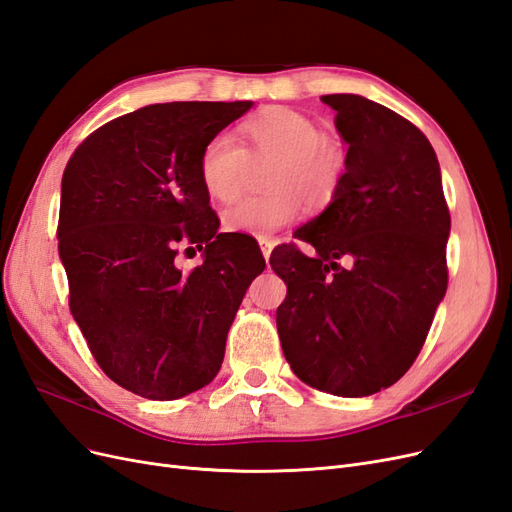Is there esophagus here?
I'll return each mask as SVG.
<instances>
[{
  "label": "esophagus",
  "instance_id": "obj_1",
  "mask_svg": "<svg viewBox=\"0 0 512 512\" xmlns=\"http://www.w3.org/2000/svg\"><path fill=\"white\" fill-rule=\"evenodd\" d=\"M258 243H260L262 256H265V260H269V256H271V252H273V247H275V241H273V239H269V237H260V239H258Z\"/></svg>",
  "mask_w": 512,
  "mask_h": 512
}]
</instances>
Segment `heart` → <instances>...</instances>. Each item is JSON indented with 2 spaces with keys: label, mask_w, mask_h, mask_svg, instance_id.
Masks as SVG:
<instances>
[{
  "label": "heart",
  "mask_w": 512,
  "mask_h": 512,
  "mask_svg": "<svg viewBox=\"0 0 512 512\" xmlns=\"http://www.w3.org/2000/svg\"><path fill=\"white\" fill-rule=\"evenodd\" d=\"M241 143L228 132L213 134L200 151L198 177L207 194L222 203L235 200L250 164L271 160L262 183L269 192L247 196L224 211V228L239 235L267 237L294 222L303 200L327 205L346 173V149L318 121L288 106H271L239 126Z\"/></svg>",
  "instance_id": "b5f03b06"
}]
</instances>
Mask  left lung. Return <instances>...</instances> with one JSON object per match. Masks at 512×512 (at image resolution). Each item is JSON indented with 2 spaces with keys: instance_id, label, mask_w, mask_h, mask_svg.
I'll use <instances>...</instances> for the list:
<instances>
[{
  "instance_id": "8db88e82",
  "label": "left lung",
  "mask_w": 512,
  "mask_h": 512,
  "mask_svg": "<svg viewBox=\"0 0 512 512\" xmlns=\"http://www.w3.org/2000/svg\"><path fill=\"white\" fill-rule=\"evenodd\" d=\"M348 143L331 205L275 247L288 286L277 333L294 374L318 391L365 397L416 361L448 286L451 213L427 136L391 108L354 94L322 96ZM353 258V267L336 265Z\"/></svg>"
}]
</instances>
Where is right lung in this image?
<instances>
[{
    "instance_id": "right-lung-1",
    "label": "right lung",
    "mask_w": 512,
    "mask_h": 512,
    "mask_svg": "<svg viewBox=\"0 0 512 512\" xmlns=\"http://www.w3.org/2000/svg\"><path fill=\"white\" fill-rule=\"evenodd\" d=\"M252 102H166L121 115L74 149L61 179L59 258L70 312L104 374L147 399H179L222 367L258 243L218 232L200 151ZM206 247L190 272L181 246ZM192 250V247H188Z\"/></svg>"
}]
</instances>
